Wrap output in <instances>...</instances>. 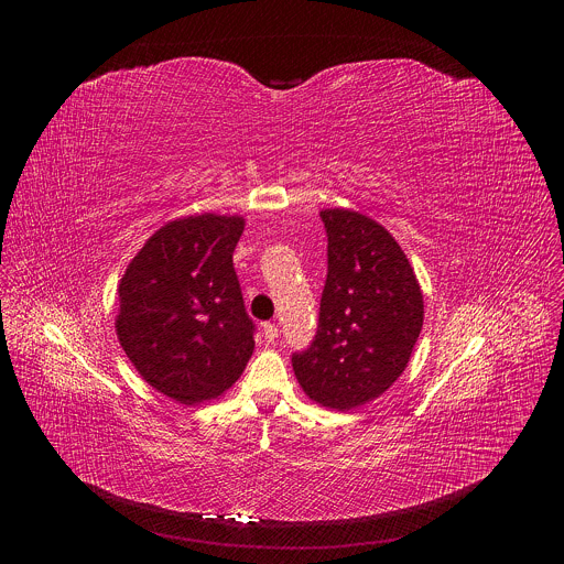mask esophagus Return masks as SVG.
Returning <instances> with one entry per match:
<instances>
[{
	"mask_svg": "<svg viewBox=\"0 0 564 564\" xmlns=\"http://www.w3.org/2000/svg\"><path fill=\"white\" fill-rule=\"evenodd\" d=\"M263 337L268 344H274L279 339V328L274 324H263Z\"/></svg>",
	"mask_w": 564,
	"mask_h": 564,
	"instance_id": "34e87169",
	"label": "esophagus"
}]
</instances>
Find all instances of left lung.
Here are the masks:
<instances>
[{
	"instance_id": "obj_1",
	"label": "left lung",
	"mask_w": 564,
	"mask_h": 564,
	"mask_svg": "<svg viewBox=\"0 0 564 564\" xmlns=\"http://www.w3.org/2000/svg\"><path fill=\"white\" fill-rule=\"evenodd\" d=\"M328 279L318 328L292 355L294 375L316 404L350 411L386 392L406 370L424 326L417 276L392 234L350 209H324Z\"/></svg>"
}]
</instances>
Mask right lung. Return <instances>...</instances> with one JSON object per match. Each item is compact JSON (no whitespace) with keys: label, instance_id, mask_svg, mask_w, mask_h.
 Segmentation results:
<instances>
[{"label":"right lung","instance_id":"obj_1","mask_svg":"<svg viewBox=\"0 0 564 564\" xmlns=\"http://www.w3.org/2000/svg\"><path fill=\"white\" fill-rule=\"evenodd\" d=\"M243 216H185L160 227L118 285L116 333L140 377L185 406L220 397L254 350L231 254Z\"/></svg>","mask_w":564,"mask_h":564}]
</instances>
